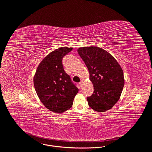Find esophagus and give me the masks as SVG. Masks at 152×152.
<instances>
[{"label": "esophagus", "mask_w": 152, "mask_h": 152, "mask_svg": "<svg viewBox=\"0 0 152 152\" xmlns=\"http://www.w3.org/2000/svg\"><path fill=\"white\" fill-rule=\"evenodd\" d=\"M82 83H83V82H82V81H81V82H79V85H80V86H82Z\"/></svg>", "instance_id": "esophagus-1"}]
</instances>
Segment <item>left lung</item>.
I'll return each mask as SVG.
<instances>
[{
	"label": "left lung",
	"mask_w": 152,
	"mask_h": 152,
	"mask_svg": "<svg viewBox=\"0 0 152 152\" xmlns=\"http://www.w3.org/2000/svg\"><path fill=\"white\" fill-rule=\"evenodd\" d=\"M77 52L87 67L94 92L86 98L95 111L104 113L119 100L124 85L123 71L114 57L96 46L82 47Z\"/></svg>",
	"instance_id": "left-lung-1"
}]
</instances>
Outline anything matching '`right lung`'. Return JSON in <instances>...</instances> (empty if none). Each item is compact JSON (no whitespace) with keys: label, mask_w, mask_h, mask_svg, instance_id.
I'll use <instances>...</instances> for the list:
<instances>
[{"label":"right lung","mask_w":152,"mask_h":152,"mask_svg":"<svg viewBox=\"0 0 152 152\" xmlns=\"http://www.w3.org/2000/svg\"><path fill=\"white\" fill-rule=\"evenodd\" d=\"M73 48L62 47L49 53L38 65L34 85L41 103L50 111L61 114L69 110L78 88L65 72L62 58Z\"/></svg>","instance_id":"add662e5"}]
</instances>
